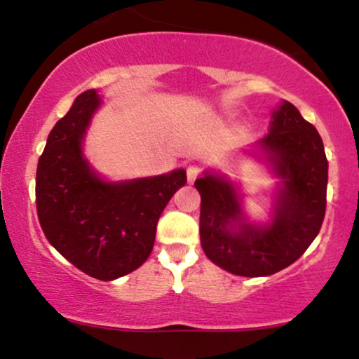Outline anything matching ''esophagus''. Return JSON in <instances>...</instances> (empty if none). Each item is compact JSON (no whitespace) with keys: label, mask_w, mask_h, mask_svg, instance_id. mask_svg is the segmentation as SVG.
I'll return each mask as SVG.
<instances>
[{"label":"esophagus","mask_w":359,"mask_h":359,"mask_svg":"<svg viewBox=\"0 0 359 359\" xmlns=\"http://www.w3.org/2000/svg\"><path fill=\"white\" fill-rule=\"evenodd\" d=\"M185 172H187L189 184H194V182H196L197 177H199V174H201V167L199 165H189L187 168H185Z\"/></svg>","instance_id":"34e87169"}]
</instances>
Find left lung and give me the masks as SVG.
<instances>
[{
  "label": "left lung",
  "mask_w": 359,
  "mask_h": 359,
  "mask_svg": "<svg viewBox=\"0 0 359 359\" xmlns=\"http://www.w3.org/2000/svg\"><path fill=\"white\" fill-rule=\"evenodd\" d=\"M262 143L283 179L273 221L266 228L245 221L228 180L205 174L194 184L201 194L204 253L241 277L273 275L297 262L319 234L325 214L327 158L323 138L292 102L275 111Z\"/></svg>",
  "instance_id": "left-lung-1"
}]
</instances>
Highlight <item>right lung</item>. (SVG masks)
<instances>
[{
  "instance_id": "right-lung-1",
  "label": "right lung",
  "mask_w": 359,
  "mask_h": 359,
  "mask_svg": "<svg viewBox=\"0 0 359 359\" xmlns=\"http://www.w3.org/2000/svg\"><path fill=\"white\" fill-rule=\"evenodd\" d=\"M101 100L86 90L52 128L36 167V214L47 240L89 277L131 273L154 250L156 222L184 170L123 184H106L82 158L81 142Z\"/></svg>"
}]
</instances>
